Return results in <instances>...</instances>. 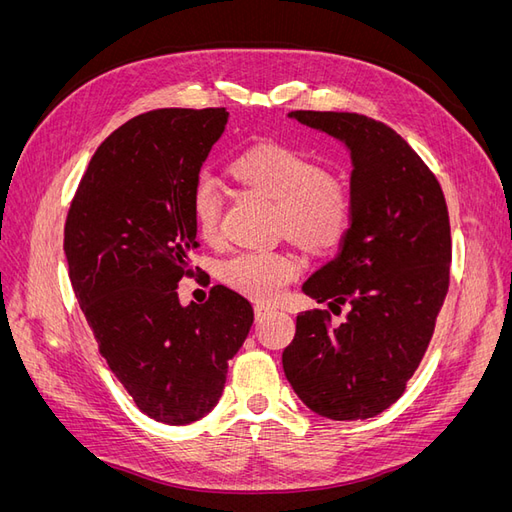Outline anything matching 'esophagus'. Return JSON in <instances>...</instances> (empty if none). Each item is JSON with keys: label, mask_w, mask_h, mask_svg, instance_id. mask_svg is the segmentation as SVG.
<instances>
[{"label": "esophagus", "mask_w": 512, "mask_h": 512, "mask_svg": "<svg viewBox=\"0 0 512 512\" xmlns=\"http://www.w3.org/2000/svg\"><path fill=\"white\" fill-rule=\"evenodd\" d=\"M271 312H275V307H273V305H269V303H258V305L254 307L256 320H262V318H265V316H269Z\"/></svg>", "instance_id": "esophagus-1"}]
</instances>
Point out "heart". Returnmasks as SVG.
<instances>
[{
    "label": "heart",
    "instance_id": "heart-1",
    "mask_svg": "<svg viewBox=\"0 0 512 512\" xmlns=\"http://www.w3.org/2000/svg\"><path fill=\"white\" fill-rule=\"evenodd\" d=\"M232 175L277 205L280 222L290 237L312 250H327L350 226V198L342 183L327 177L318 162L286 145H258L232 160ZM200 235H218L222 196L211 175H200L190 196ZM299 260L290 252L245 250L222 265V280L258 301H273L299 275Z\"/></svg>",
    "mask_w": 512,
    "mask_h": 512
}]
</instances>
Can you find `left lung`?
Segmentation results:
<instances>
[{
    "mask_svg": "<svg viewBox=\"0 0 512 512\" xmlns=\"http://www.w3.org/2000/svg\"><path fill=\"white\" fill-rule=\"evenodd\" d=\"M350 153V228L339 254L303 292L348 305L331 327L320 309L297 316L282 365L303 404L333 421L376 416L404 395L448 290L451 224L438 179L395 130L356 113L292 111Z\"/></svg>",
    "mask_w": 512,
    "mask_h": 512,
    "instance_id": "left-lung-1",
    "label": "left lung"
}]
</instances>
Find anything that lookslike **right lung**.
Segmentation results:
<instances>
[{
  "instance_id": "obj_1",
  "label": "right lung",
  "mask_w": 512,
  "mask_h": 512,
  "mask_svg": "<svg viewBox=\"0 0 512 512\" xmlns=\"http://www.w3.org/2000/svg\"><path fill=\"white\" fill-rule=\"evenodd\" d=\"M226 123V108L123 123L91 158L66 220L70 282L100 354L138 410L166 425L215 408L254 322L252 303L226 286L200 305L177 294L198 247L192 188Z\"/></svg>"
}]
</instances>
